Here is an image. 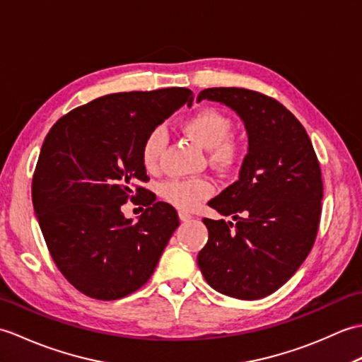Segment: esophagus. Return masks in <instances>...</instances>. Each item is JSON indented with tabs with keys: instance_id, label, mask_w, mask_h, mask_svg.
Listing matches in <instances>:
<instances>
[{
	"instance_id": "1",
	"label": "esophagus",
	"mask_w": 362,
	"mask_h": 362,
	"mask_svg": "<svg viewBox=\"0 0 362 362\" xmlns=\"http://www.w3.org/2000/svg\"><path fill=\"white\" fill-rule=\"evenodd\" d=\"M178 216H180L181 221H189L192 218V215L189 212H184V211H180Z\"/></svg>"
}]
</instances>
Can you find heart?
<instances>
[{"label": "heart", "mask_w": 362, "mask_h": 362, "mask_svg": "<svg viewBox=\"0 0 362 362\" xmlns=\"http://www.w3.org/2000/svg\"><path fill=\"white\" fill-rule=\"evenodd\" d=\"M181 128L187 138L198 144L199 147L211 151V163L221 170L234 168L243 156L242 144L229 136L232 130L230 119L220 111L212 108L199 110L184 120ZM165 142L167 136L163 128H155L144 139L141 158L146 170H156ZM214 190V182L209 178L173 180L163 186V197L170 204L189 211L199 202L211 197Z\"/></svg>", "instance_id": "heart-1"}]
</instances>
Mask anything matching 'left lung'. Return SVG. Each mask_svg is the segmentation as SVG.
<instances>
[{
  "instance_id": "left-lung-1",
  "label": "left lung",
  "mask_w": 362,
  "mask_h": 362,
  "mask_svg": "<svg viewBox=\"0 0 362 362\" xmlns=\"http://www.w3.org/2000/svg\"><path fill=\"white\" fill-rule=\"evenodd\" d=\"M235 111L247 134L238 181L209 202L232 221L209 220L197 262L206 282L242 300L269 296L310 254L322 202L320 167L302 124L277 100L245 88H207L197 102Z\"/></svg>"
}]
</instances>
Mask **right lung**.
I'll use <instances>...</instances> for the list:
<instances>
[{
    "mask_svg": "<svg viewBox=\"0 0 362 362\" xmlns=\"http://www.w3.org/2000/svg\"><path fill=\"white\" fill-rule=\"evenodd\" d=\"M192 100L187 88L108 94L47 133L32 202L55 264L80 293L116 300L153 274L180 220L170 204L136 186L148 181L141 150L151 130ZM134 189L148 209L133 223L119 206Z\"/></svg>",
    "mask_w": 362,
    "mask_h": 362,
    "instance_id": "1",
    "label": "right lung"
}]
</instances>
